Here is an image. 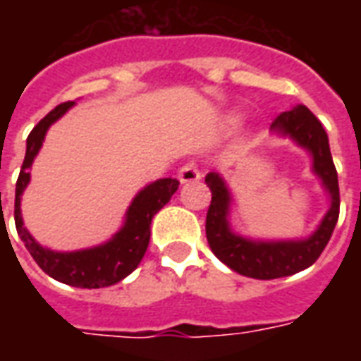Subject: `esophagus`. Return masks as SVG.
I'll list each match as a JSON object with an SVG mask.
<instances>
[{
  "label": "esophagus",
  "mask_w": 361,
  "mask_h": 361,
  "mask_svg": "<svg viewBox=\"0 0 361 361\" xmlns=\"http://www.w3.org/2000/svg\"><path fill=\"white\" fill-rule=\"evenodd\" d=\"M178 180L181 183H193V181L201 180V172L197 170L195 162H188V164L181 166L180 172H178Z\"/></svg>",
  "instance_id": "obj_1"
}]
</instances>
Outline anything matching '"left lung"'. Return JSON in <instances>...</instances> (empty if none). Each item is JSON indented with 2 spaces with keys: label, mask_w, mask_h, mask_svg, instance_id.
<instances>
[{
  "label": "left lung",
  "mask_w": 361,
  "mask_h": 361,
  "mask_svg": "<svg viewBox=\"0 0 361 361\" xmlns=\"http://www.w3.org/2000/svg\"><path fill=\"white\" fill-rule=\"evenodd\" d=\"M272 129L290 135L294 141L311 150L313 170L323 180V185L331 193V209L321 222V226L310 240L302 242H250L230 232L226 222L230 195L219 173H209L204 181L211 189V204L207 211V242L212 253L232 271L243 276L259 280L280 279L311 267L319 259L333 235V230L341 212L338 176L334 168L329 139L321 121L305 106H295L294 110L282 111L272 121Z\"/></svg>",
  "instance_id": "8db88e82"
}]
</instances>
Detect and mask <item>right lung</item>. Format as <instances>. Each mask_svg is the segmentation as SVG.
<instances>
[{
	"label": "right lung",
	"instance_id": "1",
	"mask_svg": "<svg viewBox=\"0 0 361 361\" xmlns=\"http://www.w3.org/2000/svg\"><path fill=\"white\" fill-rule=\"evenodd\" d=\"M71 106L73 102H63L56 106L46 118L36 123L35 129L28 135L27 154H25V162L20 166L19 180H17V188H15V226H17V232H19L20 240L25 242L28 253L51 279L77 288L111 286V284L126 279L127 274H131L141 263L142 255L149 247L152 216L170 201V197L176 193L180 181L164 178V180L154 181L149 188L142 189L127 211L126 226L114 235V240L104 243L100 247L75 251V253H58V251L44 250L42 245H38L32 240L27 228L23 226L20 195L30 180L28 168L32 164L36 152L42 147L44 135L48 131V127L56 119L61 118Z\"/></svg>",
	"mask_w": 361,
	"mask_h": 361
}]
</instances>
